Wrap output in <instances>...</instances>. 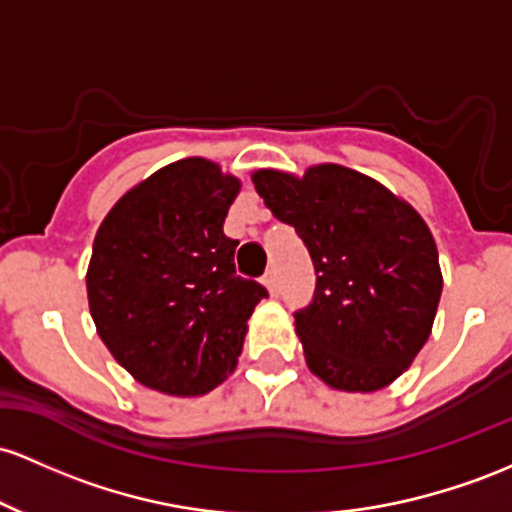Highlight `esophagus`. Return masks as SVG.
<instances>
[{
	"label": "esophagus",
	"mask_w": 512,
	"mask_h": 512,
	"mask_svg": "<svg viewBox=\"0 0 512 512\" xmlns=\"http://www.w3.org/2000/svg\"><path fill=\"white\" fill-rule=\"evenodd\" d=\"M263 285H266L268 290L273 292V295L278 292V275H275L273 268H271V271H266V275H263Z\"/></svg>",
	"instance_id": "34e87169"
}]
</instances>
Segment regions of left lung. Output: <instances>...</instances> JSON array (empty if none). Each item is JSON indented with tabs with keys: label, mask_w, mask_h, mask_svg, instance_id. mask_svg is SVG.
<instances>
[{
	"label": "left lung",
	"mask_w": 512,
	"mask_h": 512,
	"mask_svg": "<svg viewBox=\"0 0 512 512\" xmlns=\"http://www.w3.org/2000/svg\"><path fill=\"white\" fill-rule=\"evenodd\" d=\"M256 193L295 227L317 271L295 312L309 370L341 392L392 384L426 346L438 312V246L406 200L360 171L309 166L302 179L258 169Z\"/></svg>",
	"instance_id": "1"
}]
</instances>
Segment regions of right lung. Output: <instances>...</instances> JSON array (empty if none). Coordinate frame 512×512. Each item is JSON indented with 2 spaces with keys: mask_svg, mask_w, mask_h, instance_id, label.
Here are the masks:
<instances>
[{
  "mask_svg": "<svg viewBox=\"0 0 512 512\" xmlns=\"http://www.w3.org/2000/svg\"><path fill=\"white\" fill-rule=\"evenodd\" d=\"M241 183L188 157L130 188L103 217L86 271L101 341L137 382L200 396L237 367L266 287L234 268L222 232Z\"/></svg>",
  "mask_w": 512,
  "mask_h": 512,
  "instance_id": "obj_1",
  "label": "right lung"
}]
</instances>
